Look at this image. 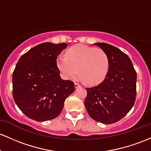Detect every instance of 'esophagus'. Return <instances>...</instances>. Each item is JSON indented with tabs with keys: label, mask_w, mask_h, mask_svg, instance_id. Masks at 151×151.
Masks as SVG:
<instances>
[{
	"label": "esophagus",
	"mask_w": 151,
	"mask_h": 151,
	"mask_svg": "<svg viewBox=\"0 0 151 151\" xmlns=\"http://www.w3.org/2000/svg\"><path fill=\"white\" fill-rule=\"evenodd\" d=\"M74 87H75V88H77V87H80V84H79L78 83H75L74 84Z\"/></svg>",
	"instance_id": "1"
}]
</instances>
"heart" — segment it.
Returning <instances> with one entry per match:
<instances>
[{
	"label": "heart",
	"instance_id": "obj_1",
	"mask_svg": "<svg viewBox=\"0 0 151 151\" xmlns=\"http://www.w3.org/2000/svg\"><path fill=\"white\" fill-rule=\"evenodd\" d=\"M57 66L65 79L74 78L79 73L87 84H95L105 77L108 58L102 49L78 45L67 50L66 57L59 58Z\"/></svg>",
	"mask_w": 151,
	"mask_h": 151
}]
</instances>
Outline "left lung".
Segmentation results:
<instances>
[{
  "label": "left lung",
  "instance_id": "left-lung-1",
  "mask_svg": "<svg viewBox=\"0 0 151 151\" xmlns=\"http://www.w3.org/2000/svg\"><path fill=\"white\" fill-rule=\"evenodd\" d=\"M108 58V72L95 87L87 88L84 105L92 119L103 124L121 120L131 110L136 98L137 74L131 60L120 49L106 43L94 44Z\"/></svg>",
  "mask_w": 151,
  "mask_h": 151
}]
</instances>
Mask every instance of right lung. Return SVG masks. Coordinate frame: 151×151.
<instances>
[{
  "instance_id": "add662e5",
  "label": "right lung",
  "mask_w": 151,
  "mask_h": 151,
  "mask_svg": "<svg viewBox=\"0 0 151 151\" xmlns=\"http://www.w3.org/2000/svg\"><path fill=\"white\" fill-rule=\"evenodd\" d=\"M66 43L45 42L20 58L13 73V97L25 115L38 122L59 116L64 101L74 91V84L63 80L57 59Z\"/></svg>"
}]
</instances>
